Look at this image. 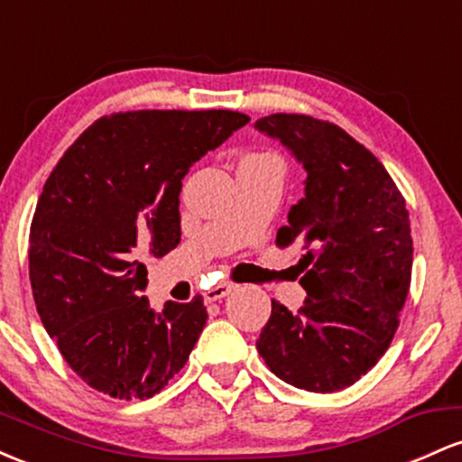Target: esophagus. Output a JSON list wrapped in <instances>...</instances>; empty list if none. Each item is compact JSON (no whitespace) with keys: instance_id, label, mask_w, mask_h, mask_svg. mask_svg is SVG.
<instances>
[{"instance_id":"esophagus-1","label":"esophagus","mask_w":462,"mask_h":462,"mask_svg":"<svg viewBox=\"0 0 462 462\" xmlns=\"http://www.w3.org/2000/svg\"><path fill=\"white\" fill-rule=\"evenodd\" d=\"M235 289H236V284H232V282H219V284L210 286V289L204 293V298L208 300V301H217V300L226 298V295H230Z\"/></svg>"}]
</instances>
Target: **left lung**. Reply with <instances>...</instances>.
<instances>
[{
    "label": "left lung",
    "instance_id": "left-lung-1",
    "mask_svg": "<svg viewBox=\"0 0 462 462\" xmlns=\"http://www.w3.org/2000/svg\"><path fill=\"white\" fill-rule=\"evenodd\" d=\"M256 130L304 164V198L291 206L280 247L306 249V301H272L258 354L284 383L315 393L354 384L389 349L412 272L406 199L384 164L346 130L309 115H269Z\"/></svg>",
    "mask_w": 462,
    "mask_h": 462
}]
</instances>
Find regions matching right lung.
Returning <instances> with one entry per match:
<instances>
[{
	"label": "right lung",
	"mask_w": 462,
	"mask_h": 462,
	"mask_svg": "<svg viewBox=\"0 0 462 462\" xmlns=\"http://www.w3.org/2000/svg\"><path fill=\"white\" fill-rule=\"evenodd\" d=\"M247 121L235 110L115 113L47 178L30 227L32 293L69 367L99 393L145 400L189 360L208 319L204 300L152 310L145 261L180 243L190 164Z\"/></svg>",
	"instance_id": "1"
}]
</instances>
